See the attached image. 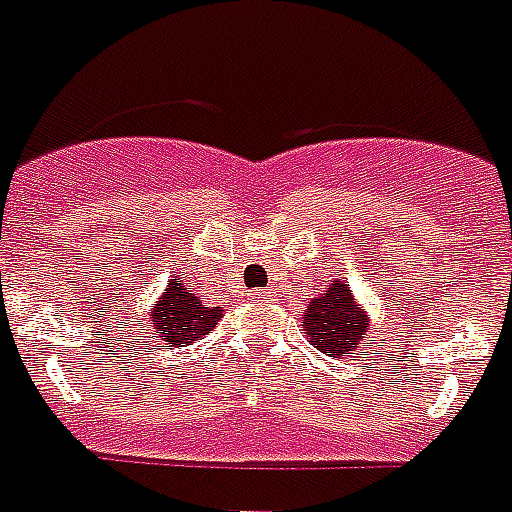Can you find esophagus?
Here are the masks:
<instances>
[{
    "label": "esophagus",
    "instance_id": "34e87169",
    "mask_svg": "<svg viewBox=\"0 0 512 512\" xmlns=\"http://www.w3.org/2000/svg\"><path fill=\"white\" fill-rule=\"evenodd\" d=\"M251 298H256V301H267V298H269V290H253Z\"/></svg>",
    "mask_w": 512,
    "mask_h": 512
}]
</instances>
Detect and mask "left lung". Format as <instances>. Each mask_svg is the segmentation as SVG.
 Listing matches in <instances>:
<instances>
[{
	"label": "left lung",
	"instance_id": "obj_1",
	"mask_svg": "<svg viewBox=\"0 0 512 512\" xmlns=\"http://www.w3.org/2000/svg\"><path fill=\"white\" fill-rule=\"evenodd\" d=\"M301 320L314 349L335 359L351 354L370 330V317L343 280H330L320 296L309 301Z\"/></svg>",
	"mask_w": 512,
	"mask_h": 512
}]
</instances>
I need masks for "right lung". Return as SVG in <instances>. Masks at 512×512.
<instances>
[{"mask_svg": "<svg viewBox=\"0 0 512 512\" xmlns=\"http://www.w3.org/2000/svg\"><path fill=\"white\" fill-rule=\"evenodd\" d=\"M222 312V306H203L182 277H177L166 285V293L150 312L153 338H161L171 346H190L192 341L208 335V330H214L216 322L222 320Z\"/></svg>", "mask_w": 512, "mask_h": 512, "instance_id": "obj_1", "label": "right lung"}]
</instances>
